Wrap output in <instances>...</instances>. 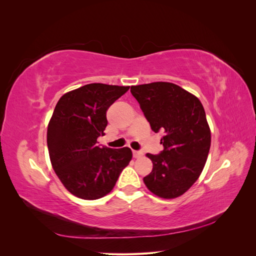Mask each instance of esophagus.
<instances>
[{
  "instance_id": "obj_1",
  "label": "esophagus",
  "mask_w": 256,
  "mask_h": 256,
  "mask_svg": "<svg viewBox=\"0 0 256 256\" xmlns=\"http://www.w3.org/2000/svg\"><path fill=\"white\" fill-rule=\"evenodd\" d=\"M132 154H134V158H141L143 156V152H138V150H132Z\"/></svg>"
}]
</instances>
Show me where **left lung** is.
<instances>
[{"instance_id":"8db88e82","label":"left lung","mask_w":256,"mask_h":256,"mask_svg":"<svg viewBox=\"0 0 256 256\" xmlns=\"http://www.w3.org/2000/svg\"><path fill=\"white\" fill-rule=\"evenodd\" d=\"M130 92L154 132L164 134L161 154H146L152 170L143 182L159 198L180 196L198 180L210 148V128L203 104L196 96L170 82L136 85Z\"/></svg>"}]
</instances>
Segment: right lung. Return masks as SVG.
I'll return each mask as SVG.
<instances>
[{
    "instance_id": "1",
    "label": "right lung",
    "mask_w": 256,
    "mask_h": 256,
    "mask_svg": "<svg viewBox=\"0 0 256 256\" xmlns=\"http://www.w3.org/2000/svg\"><path fill=\"white\" fill-rule=\"evenodd\" d=\"M128 90L90 83L66 92L56 106L47 130L50 161L60 182L76 198L106 196L132 158L128 147L97 146L108 125V109Z\"/></svg>"
}]
</instances>
